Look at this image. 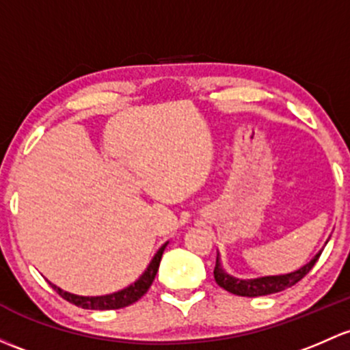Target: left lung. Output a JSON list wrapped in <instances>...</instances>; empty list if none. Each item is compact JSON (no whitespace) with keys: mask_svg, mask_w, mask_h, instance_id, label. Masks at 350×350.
<instances>
[{"mask_svg":"<svg viewBox=\"0 0 350 350\" xmlns=\"http://www.w3.org/2000/svg\"><path fill=\"white\" fill-rule=\"evenodd\" d=\"M322 252H319L314 258L310 260L305 267H301L300 270L293 271V273L286 275H278V277H263V278H255V280H238V278L230 277L226 271L223 270L219 260L216 258L215 265V280L221 288L226 292L233 293V295H241V297H260V295H270V293L282 292V290L290 288L295 283H299L308 271L312 270L315 262L319 260Z\"/></svg>","mask_w":350,"mask_h":350,"instance_id":"obj_1","label":"left lung"}]
</instances>
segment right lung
I'll use <instances>...</instances> for the list:
<instances>
[{
    "label": "right lung",
    "instance_id": "add662e5",
    "mask_svg": "<svg viewBox=\"0 0 350 350\" xmlns=\"http://www.w3.org/2000/svg\"><path fill=\"white\" fill-rule=\"evenodd\" d=\"M165 245H167V243H165ZM165 245L161 246L159 252L156 253V256H154L152 262H150L149 268L144 271V275H142L134 285L127 286V288L120 290V292L110 293V295H104V297H79V295H73V293L64 292V290L58 288V286L55 285L51 286H53V290L62 297V299L70 301V304L77 305V307L87 308V310H113V308H124L127 307V305H132L134 301H137L142 295H144L147 290L150 288L154 278H156L157 270H159L161 256H163Z\"/></svg>",
    "mask_w": 350,
    "mask_h": 350
}]
</instances>
